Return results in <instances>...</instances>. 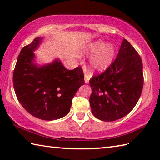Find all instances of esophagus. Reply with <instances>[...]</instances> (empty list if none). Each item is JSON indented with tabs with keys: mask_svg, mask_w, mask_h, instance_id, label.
<instances>
[{
	"mask_svg": "<svg viewBox=\"0 0 160 160\" xmlns=\"http://www.w3.org/2000/svg\"><path fill=\"white\" fill-rule=\"evenodd\" d=\"M90 76L89 75L88 73L85 72V82L86 84H88L89 82V80H90Z\"/></svg>",
	"mask_w": 160,
	"mask_h": 160,
	"instance_id": "34e87169",
	"label": "esophagus"
}]
</instances>
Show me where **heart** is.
Segmentation results:
<instances>
[{
	"label": "heart",
	"mask_w": 160,
	"mask_h": 160,
	"mask_svg": "<svg viewBox=\"0 0 160 160\" xmlns=\"http://www.w3.org/2000/svg\"><path fill=\"white\" fill-rule=\"evenodd\" d=\"M82 55L92 56L90 67L94 70H104L110 66L116 54V47L102 40L90 43L81 51Z\"/></svg>",
	"instance_id": "1"
}]
</instances>
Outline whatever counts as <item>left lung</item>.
Wrapping results in <instances>:
<instances>
[{"instance_id":"left-lung-1","label":"left lung","mask_w":160,"mask_h":160,"mask_svg":"<svg viewBox=\"0 0 160 160\" xmlns=\"http://www.w3.org/2000/svg\"><path fill=\"white\" fill-rule=\"evenodd\" d=\"M143 81L141 58L123 39L115 61L104 72L94 75L89 81L93 115L104 121H113L126 116L138 102Z\"/></svg>"}]
</instances>
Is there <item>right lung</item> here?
Here are the masks:
<instances>
[{
    "label": "right lung",
    "mask_w": 160,
    "mask_h": 160,
    "mask_svg": "<svg viewBox=\"0 0 160 160\" xmlns=\"http://www.w3.org/2000/svg\"><path fill=\"white\" fill-rule=\"evenodd\" d=\"M42 39L37 37L22 48L13 72V87L27 112L42 120L53 121L69 113L72 99L85 80L82 68L68 70L59 60L37 66L33 62L34 51Z\"/></svg>",
    "instance_id": "add662e5"
}]
</instances>
